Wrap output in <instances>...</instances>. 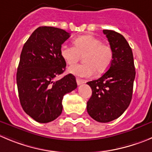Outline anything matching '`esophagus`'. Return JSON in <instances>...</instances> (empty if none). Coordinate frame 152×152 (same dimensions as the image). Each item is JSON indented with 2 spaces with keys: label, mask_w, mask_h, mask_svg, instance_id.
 <instances>
[{
  "label": "esophagus",
  "mask_w": 152,
  "mask_h": 152,
  "mask_svg": "<svg viewBox=\"0 0 152 152\" xmlns=\"http://www.w3.org/2000/svg\"><path fill=\"white\" fill-rule=\"evenodd\" d=\"M76 83H77L78 86H79V85H81V84L86 83V81L83 80V79H79V78H76Z\"/></svg>",
  "instance_id": "esophagus-1"
}]
</instances>
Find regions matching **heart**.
I'll return each mask as SVG.
<instances>
[{
	"label": "heart",
	"instance_id": "1",
	"mask_svg": "<svg viewBox=\"0 0 152 152\" xmlns=\"http://www.w3.org/2000/svg\"><path fill=\"white\" fill-rule=\"evenodd\" d=\"M74 46L63 45L61 55L69 65H73L84 55L82 64L69 66L68 72L80 77H90L94 73H102L110 67L113 59V52L109 44L93 35H83L73 40Z\"/></svg>",
	"mask_w": 152,
	"mask_h": 152
}]
</instances>
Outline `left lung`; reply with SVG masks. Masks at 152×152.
Listing matches in <instances>:
<instances>
[{
	"label": "left lung",
	"mask_w": 152,
	"mask_h": 152,
	"mask_svg": "<svg viewBox=\"0 0 152 152\" xmlns=\"http://www.w3.org/2000/svg\"><path fill=\"white\" fill-rule=\"evenodd\" d=\"M103 32L113 49V59L101 77L87 83L92 90L87 111L95 121L106 123L120 117L130 105L136 71L132 49L125 38L111 30Z\"/></svg>",
	"instance_id": "obj_1"
}]
</instances>
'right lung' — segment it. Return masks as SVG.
<instances>
[{
  "instance_id": "1",
  "label": "right lung",
  "mask_w": 152,
  "mask_h": 152,
  "mask_svg": "<svg viewBox=\"0 0 152 152\" xmlns=\"http://www.w3.org/2000/svg\"><path fill=\"white\" fill-rule=\"evenodd\" d=\"M69 37L61 28L39 27L22 48L16 73L18 97L24 111L37 122L56 119L64 96L77 88L71 73L55 79L66 68L61 48Z\"/></svg>"
}]
</instances>
